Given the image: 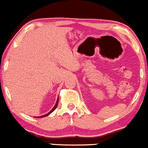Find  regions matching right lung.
<instances>
[{
    "label": "right lung",
    "mask_w": 148,
    "mask_h": 148,
    "mask_svg": "<svg viewBox=\"0 0 148 148\" xmlns=\"http://www.w3.org/2000/svg\"><path fill=\"white\" fill-rule=\"evenodd\" d=\"M58 100H57V101H56V105H55V106L53 108V109L51 110V111H50L49 112H48V113H47L46 115H42V116H40V117H36V118H42V117H45V116H48V115H50V114L51 113V112H53V111L55 110H56V108H57V106H58Z\"/></svg>",
    "instance_id": "obj_1"
}]
</instances>
